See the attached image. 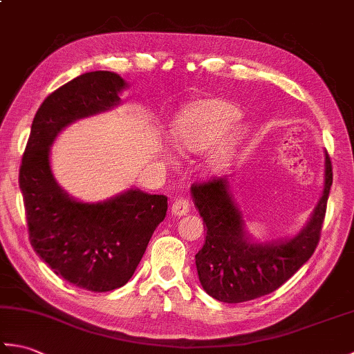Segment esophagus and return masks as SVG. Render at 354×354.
<instances>
[{
  "instance_id": "1",
  "label": "esophagus",
  "mask_w": 354,
  "mask_h": 354,
  "mask_svg": "<svg viewBox=\"0 0 354 354\" xmlns=\"http://www.w3.org/2000/svg\"><path fill=\"white\" fill-rule=\"evenodd\" d=\"M189 212H190V202L184 198H179L171 204V214L185 216Z\"/></svg>"
}]
</instances>
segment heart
Instances as JSON below:
<instances>
[{"mask_svg":"<svg viewBox=\"0 0 354 354\" xmlns=\"http://www.w3.org/2000/svg\"><path fill=\"white\" fill-rule=\"evenodd\" d=\"M240 118V109L234 104L219 99L202 100L187 109L175 126L173 138L175 145L184 152H204L212 147L222 135ZM245 131L242 127H234L221 145L216 147L209 164L213 167H221L239 141L243 138Z\"/></svg>","mask_w":354,"mask_h":354,"instance_id":"b5f03b06","label":"heart"}]
</instances>
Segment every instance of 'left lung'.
<instances>
[{"mask_svg":"<svg viewBox=\"0 0 354 354\" xmlns=\"http://www.w3.org/2000/svg\"><path fill=\"white\" fill-rule=\"evenodd\" d=\"M332 183V160L326 153V185L310 222L293 239L268 245H254L246 239L227 178L194 183L193 201L207 231L205 243L196 254V268L208 295L223 303H245L288 281L317 250Z\"/></svg>","mask_w":354,"mask_h":354,"instance_id":"left-lung-1","label":"left lung"}]
</instances>
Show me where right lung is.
<instances>
[{"label": "right lung", "mask_w": 354, "mask_h": 354, "mask_svg": "<svg viewBox=\"0 0 354 354\" xmlns=\"http://www.w3.org/2000/svg\"><path fill=\"white\" fill-rule=\"evenodd\" d=\"M124 86L115 73L91 71L53 91L33 118L19 167L30 245L56 275L91 292L129 281L164 221L167 198L135 189L100 204H82L55 181L50 146L66 124L115 106Z\"/></svg>", "instance_id": "add662e5"}]
</instances>
